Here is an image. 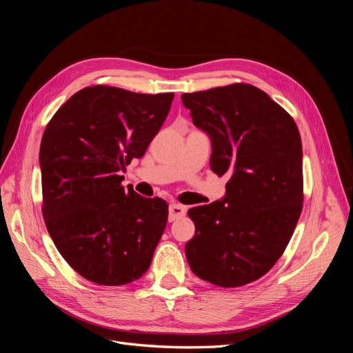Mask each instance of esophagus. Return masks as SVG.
<instances>
[{"label": "esophagus", "mask_w": 353, "mask_h": 353, "mask_svg": "<svg viewBox=\"0 0 353 353\" xmlns=\"http://www.w3.org/2000/svg\"><path fill=\"white\" fill-rule=\"evenodd\" d=\"M187 213V208L183 206V205H176V203H174V205L169 206V222H174L179 218L185 216Z\"/></svg>", "instance_id": "esophagus-1"}]
</instances>
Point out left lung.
I'll return each instance as SVG.
<instances>
[{
  "instance_id": "8db88e82",
  "label": "left lung",
  "mask_w": 353,
  "mask_h": 353,
  "mask_svg": "<svg viewBox=\"0 0 353 353\" xmlns=\"http://www.w3.org/2000/svg\"><path fill=\"white\" fill-rule=\"evenodd\" d=\"M212 143L210 169L230 174L225 196L188 210L191 271L221 287L261 279L281 258L303 203L302 141L292 116L249 83L183 94Z\"/></svg>"
}]
</instances>
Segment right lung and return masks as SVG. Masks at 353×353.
<instances>
[{
	"mask_svg": "<svg viewBox=\"0 0 353 353\" xmlns=\"http://www.w3.org/2000/svg\"><path fill=\"white\" fill-rule=\"evenodd\" d=\"M172 100L174 92L95 85L73 94L46 128L42 215L60 254L88 281L123 285L150 268L168 203L126 190L121 172L144 156Z\"/></svg>",
	"mask_w": 353,
	"mask_h": 353,
	"instance_id": "right-lung-1",
	"label": "right lung"
}]
</instances>
